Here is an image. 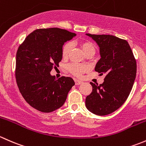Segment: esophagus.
<instances>
[{
	"label": "esophagus",
	"mask_w": 146,
	"mask_h": 146,
	"mask_svg": "<svg viewBox=\"0 0 146 146\" xmlns=\"http://www.w3.org/2000/svg\"><path fill=\"white\" fill-rule=\"evenodd\" d=\"M74 82H75V84H76V85H79V84H82V83H83L82 81L77 80V79H75Z\"/></svg>",
	"instance_id": "34e87169"
}]
</instances>
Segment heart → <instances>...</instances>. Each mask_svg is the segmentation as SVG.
Returning a JSON list of instances; mask_svg holds the SVG:
<instances>
[{
  "mask_svg": "<svg viewBox=\"0 0 146 146\" xmlns=\"http://www.w3.org/2000/svg\"><path fill=\"white\" fill-rule=\"evenodd\" d=\"M79 45H80L82 50L84 51V52L86 55H87L89 52H95V46H94L92 42L89 41V40H82L79 43ZM71 49L72 43L70 42H67V43H64L62 48V58H67L69 56V54H70V51H71ZM67 70L74 76H76V77H81L82 74L88 70V67L84 65V64H77V63H72V64L68 65Z\"/></svg>",
  "mask_w": 146,
  "mask_h": 146,
  "instance_id": "obj_1",
  "label": "heart"
}]
</instances>
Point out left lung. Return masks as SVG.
Listing matches in <instances>:
<instances>
[{
  "instance_id": "obj_1",
  "label": "left lung",
  "mask_w": 146,
  "mask_h": 146,
  "mask_svg": "<svg viewBox=\"0 0 146 146\" xmlns=\"http://www.w3.org/2000/svg\"><path fill=\"white\" fill-rule=\"evenodd\" d=\"M100 47V58L95 71L104 74L102 84H94L86 98V106L92 113L107 115L124 104L131 91L136 75V61L128 42L112 35L86 34Z\"/></svg>"
}]
</instances>
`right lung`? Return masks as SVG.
I'll list each match as a JSON object with an SVG mask.
<instances>
[{"instance_id":"1","label":"right lung","mask_w":146,"mask_h":146,"mask_svg":"<svg viewBox=\"0 0 146 146\" xmlns=\"http://www.w3.org/2000/svg\"><path fill=\"white\" fill-rule=\"evenodd\" d=\"M76 34L60 28L38 29L19 45L16 53L15 77L27 103L42 112L63 106L74 85L71 77L57 79L50 72L62 60V48Z\"/></svg>"}]
</instances>
